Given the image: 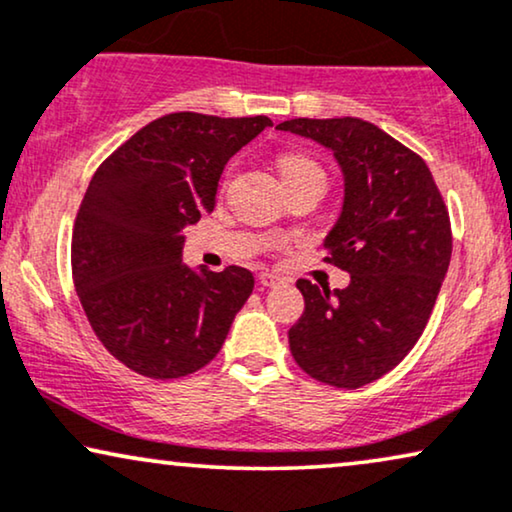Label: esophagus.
Masks as SVG:
<instances>
[{"label":"esophagus","instance_id":"esophagus-1","mask_svg":"<svg viewBox=\"0 0 512 512\" xmlns=\"http://www.w3.org/2000/svg\"><path fill=\"white\" fill-rule=\"evenodd\" d=\"M260 283L264 285V288H276V285L283 283V278L276 276V274H271V271H262Z\"/></svg>","mask_w":512,"mask_h":512}]
</instances>
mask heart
Masks as SVG:
<instances>
[{"instance_id": "b5f03b06", "label": "heart", "mask_w": 512, "mask_h": 512, "mask_svg": "<svg viewBox=\"0 0 512 512\" xmlns=\"http://www.w3.org/2000/svg\"><path fill=\"white\" fill-rule=\"evenodd\" d=\"M278 168H281L283 180H292V177H299V175H323L320 173L318 163L302 154H285L283 159L278 161Z\"/></svg>"}]
</instances>
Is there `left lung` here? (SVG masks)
<instances>
[{
  "label": "left lung",
  "instance_id": "1",
  "mask_svg": "<svg viewBox=\"0 0 512 512\" xmlns=\"http://www.w3.org/2000/svg\"><path fill=\"white\" fill-rule=\"evenodd\" d=\"M332 149L344 175L342 215L325 236L344 290L297 281L304 313L290 351L309 377L360 388L403 360L431 318L452 257V227L426 161L363 119L276 126Z\"/></svg>",
  "mask_w": 512,
  "mask_h": 512
}]
</instances>
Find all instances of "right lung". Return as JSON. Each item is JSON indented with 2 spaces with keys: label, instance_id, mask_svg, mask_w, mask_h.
<instances>
[{
  "label": "right lung",
  "instance_id": "add662e5",
  "mask_svg": "<svg viewBox=\"0 0 512 512\" xmlns=\"http://www.w3.org/2000/svg\"><path fill=\"white\" fill-rule=\"evenodd\" d=\"M269 117L175 112L140 128L95 170L72 231V278L102 346L149 379L217 356L255 278L182 262L185 227L215 208L217 182Z\"/></svg>",
  "mask_w": 512,
  "mask_h": 512
}]
</instances>
